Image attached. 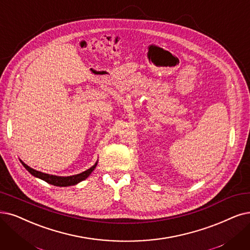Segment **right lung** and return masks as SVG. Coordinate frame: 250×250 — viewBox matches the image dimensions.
Masks as SVG:
<instances>
[{"label":"right lung","instance_id":"1","mask_svg":"<svg viewBox=\"0 0 250 250\" xmlns=\"http://www.w3.org/2000/svg\"><path fill=\"white\" fill-rule=\"evenodd\" d=\"M21 164L24 166V168L26 169V170L31 173L32 175L42 179V181L50 184V185H53V186H56V187H69V186H74V185H77L79 184L80 182L84 181V179H86L89 175L91 174V172L94 170V168L96 167L97 165V162L89 169H87L86 171L84 172H81L79 174H76V175H71V176H57V175H52V174H47V173H44V172H41V171H38V170H35V169L31 168L29 166H27L24 162H22L21 160Z\"/></svg>","mask_w":250,"mask_h":250}]
</instances>
